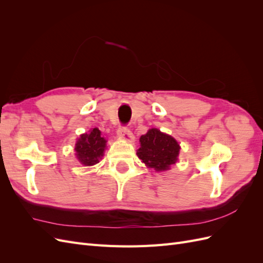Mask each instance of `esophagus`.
Returning <instances> with one entry per match:
<instances>
[{"label": "esophagus", "mask_w": 263, "mask_h": 263, "mask_svg": "<svg viewBox=\"0 0 263 263\" xmlns=\"http://www.w3.org/2000/svg\"><path fill=\"white\" fill-rule=\"evenodd\" d=\"M117 134L119 137H122L123 139L127 140V141H133L134 140V136H133V133L130 132V129L128 128L127 126H121L119 128L117 129Z\"/></svg>", "instance_id": "34e87169"}]
</instances>
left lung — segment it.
<instances>
[{"label":"left lung","instance_id":"left-lung-1","mask_svg":"<svg viewBox=\"0 0 263 263\" xmlns=\"http://www.w3.org/2000/svg\"><path fill=\"white\" fill-rule=\"evenodd\" d=\"M179 151L180 146L176 139L153 128L140 137V148L137 156L149 168L162 171L176 163Z\"/></svg>","mask_w":263,"mask_h":263}]
</instances>
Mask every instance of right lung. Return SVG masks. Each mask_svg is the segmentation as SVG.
Returning <instances> with one entry per match:
<instances>
[{"label":"right lung","mask_w":263,"mask_h":263,"mask_svg":"<svg viewBox=\"0 0 263 263\" xmlns=\"http://www.w3.org/2000/svg\"><path fill=\"white\" fill-rule=\"evenodd\" d=\"M106 140L102 137L98 128H93L89 134H83L76 144L77 158L84 165L99 163L104 153Z\"/></svg>","instance_id":"obj_1"}]
</instances>
